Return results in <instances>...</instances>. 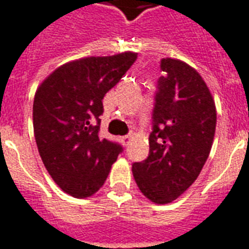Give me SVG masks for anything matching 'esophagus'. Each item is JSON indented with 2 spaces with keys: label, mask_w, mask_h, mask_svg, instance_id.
<instances>
[{
  "label": "esophagus",
  "mask_w": 249,
  "mask_h": 249,
  "mask_svg": "<svg viewBox=\"0 0 249 249\" xmlns=\"http://www.w3.org/2000/svg\"><path fill=\"white\" fill-rule=\"evenodd\" d=\"M121 141H122L123 146H128V143L131 142V135H124L121 138Z\"/></svg>",
  "instance_id": "esophagus-1"
}]
</instances>
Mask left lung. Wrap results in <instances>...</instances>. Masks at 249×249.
<instances>
[{"label":"left lung","mask_w":249,"mask_h":249,"mask_svg":"<svg viewBox=\"0 0 249 249\" xmlns=\"http://www.w3.org/2000/svg\"><path fill=\"white\" fill-rule=\"evenodd\" d=\"M154 128L146 160L132 164L143 195L157 204L180 196L195 182L211 151L216 107L199 72L177 58L160 62Z\"/></svg>","instance_id":"left-lung-1"}]
</instances>
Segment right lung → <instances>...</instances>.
I'll use <instances>...</instances> for the list:
<instances>
[{
    "label": "right lung",
    "mask_w": 249,
    "mask_h": 249,
    "mask_svg": "<svg viewBox=\"0 0 249 249\" xmlns=\"http://www.w3.org/2000/svg\"><path fill=\"white\" fill-rule=\"evenodd\" d=\"M138 54L86 57L57 67L38 86L33 128L38 152L57 186L78 199L103 186L122 147L99 137L102 99Z\"/></svg>",
    "instance_id": "add662e5"
}]
</instances>
